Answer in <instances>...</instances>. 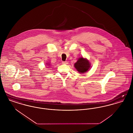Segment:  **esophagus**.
Returning a JSON list of instances; mask_svg holds the SVG:
<instances>
[{
  "mask_svg": "<svg viewBox=\"0 0 133 133\" xmlns=\"http://www.w3.org/2000/svg\"><path fill=\"white\" fill-rule=\"evenodd\" d=\"M68 62L67 61H63L62 62V64H68Z\"/></svg>",
  "mask_w": 133,
  "mask_h": 133,
  "instance_id": "1",
  "label": "esophagus"
}]
</instances>
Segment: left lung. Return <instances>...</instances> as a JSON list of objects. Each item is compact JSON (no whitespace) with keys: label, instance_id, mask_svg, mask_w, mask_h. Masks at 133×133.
Wrapping results in <instances>:
<instances>
[{"label":"left lung","instance_id":"obj_1","mask_svg":"<svg viewBox=\"0 0 133 133\" xmlns=\"http://www.w3.org/2000/svg\"><path fill=\"white\" fill-rule=\"evenodd\" d=\"M74 67L79 73L82 74L89 71L91 67V64L86 58L80 57L74 64Z\"/></svg>","mask_w":133,"mask_h":133}]
</instances>
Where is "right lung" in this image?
<instances>
[{"mask_svg": "<svg viewBox=\"0 0 133 133\" xmlns=\"http://www.w3.org/2000/svg\"><path fill=\"white\" fill-rule=\"evenodd\" d=\"M48 65H49V64H48Z\"/></svg>", "mask_w": 133, "mask_h": 133, "instance_id": "add662e5", "label": "right lung"}]
</instances>
